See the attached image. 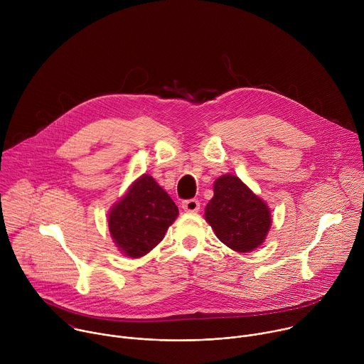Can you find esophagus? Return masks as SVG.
I'll list each match as a JSON object with an SVG mask.
<instances>
[{"label":"esophagus","mask_w":364,"mask_h":364,"mask_svg":"<svg viewBox=\"0 0 364 364\" xmlns=\"http://www.w3.org/2000/svg\"><path fill=\"white\" fill-rule=\"evenodd\" d=\"M181 207H183V209H184L186 212H188V213H196V212L200 210V201H198L197 198L184 200V201L181 203Z\"/></svg>","instance_id":"34e87169"}]
</instances>
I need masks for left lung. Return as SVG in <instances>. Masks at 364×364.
<instances>
[{
	"mask_svg": "<svg viewBox=\"0 0 364 364\" xmlns=\"http://www.w3.org/2000/svg\"><path fill=\"white\" fill-rule=\"evenodd\" d=\"M213 190L205 220L216 236L236 252H250L261 245L271 228L268 205L230 174L218 178Z\"/></svg>",
	"mask_w": 364,
	"mask_h": 364,
	"instance_id": "obj_1",
	"label": "left lung"
}]
</instances>
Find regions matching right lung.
Returning <instances> with one entry per match:
<instances>
[{
	"instance_id": "add662e5",
	"label": "right lung",
	"mask_w": 364,
	"mask_h": 364,
	"mask_svg": "<svg viewBox=\"0 0 364 364\" xmlns=\"http://www.w3.org/2000/svg\"><path fill=\"white\" fill-rule=\"evenodd\" d=\"M178 216L173 198L151 176L138 178L109 213V232L129 257H141L157 246Z\"/></svg>"
}]
</instances>
